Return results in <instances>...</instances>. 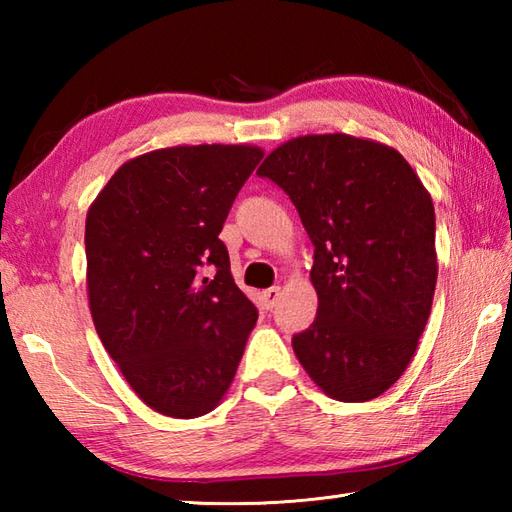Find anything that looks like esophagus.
<instances>
[{
  "mask_svg": "<svg viewBox=\"0 0 512 512\" xmlns=\"http://www.w3.org/2000/svg\"><path fill=\"white\" fill-rule=\"evenodd\" d=\"M264 306H266V310H273L275 306H277V301L281 299V288L279 286H273V288H268V290H264Z\"/></svg>",
  "mask_w": 512,
  "mask_h": 512,
  "instance_id": "34e87169",
  "label": "esophagus"
}]
</instances>
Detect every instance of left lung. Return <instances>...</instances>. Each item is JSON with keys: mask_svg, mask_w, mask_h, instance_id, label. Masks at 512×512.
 I'll return each mask as SVG.
<instances>
[{"mask_svg": "<svg viewBox=\"0 0 512 512\" xmlns=\"http://www.w3.org/2000/svg\"><path fill=\"white\" fill-rule=\"evenodd\" d=\"M257 176L295 204L314 246L319 308L292 347L325 394L365 402L405 372L438 279L436 211L396 149L347 134L299 136Z\"/></svg>", "mask_w": 512, "mask_h": 512, "instance_id": "8db88e82", "label": "left lung"}]
</instances>
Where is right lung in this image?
Segmentation results:
<instances>
[{
    "mask_svg": "<svg viewBox=\"0 0 512 512\" xmlns=\"http://www.w3.org/2000/svg\"><path fill=\"white\" fill-rule=\"evenodd\" d=\"M262 158L250 145L149 151L88 211L94 328L138 398L165 416L213 411L242 361L257 308L235 286L220 233Z\"/></svg>",
    "mask_w": 512,
    "mask_h": 512,
    "instance_id": "1",
    "label": "right lung"
}]
</instances>
